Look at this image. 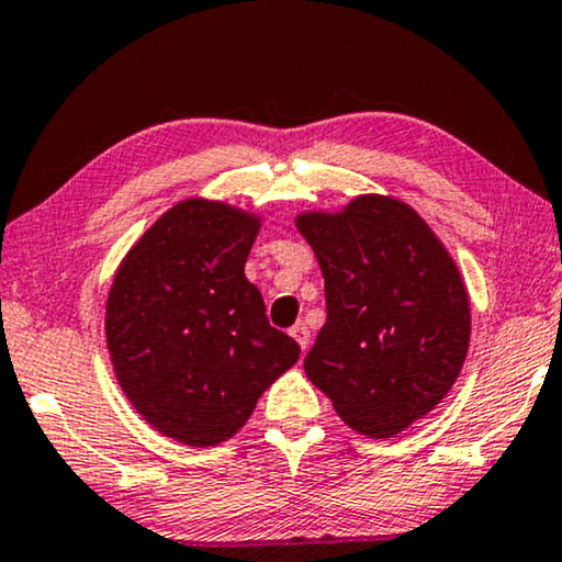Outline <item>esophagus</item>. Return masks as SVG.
<instances>
[{
	"mask_svg": "<svg viewBox=\"0 0 562 562\" xmlns=\"http://www.w3.org/2000/svg\"><path fill=\"white\" fill-rule=\"evenodd\" d=\"M289 333H291V338H294L296 344H299V348H302V351H307V346H310V327L304 325V323H296Z\"/></svg>",
	"mask_w": 562,
	"mask_h": 562,
	"instance_id": "obj_1",
	"label": "esophagus"
}]
</instances>
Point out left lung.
<instances>
[{"mask_svg":"<svg viewBox=\"0 0 562 562\" xmlns=\"http://www.w3.org/2000/svg\"><path fill=\"white\" fill-rule=\"evenodd\" d=\"M327 319L304 371L353 431L387 439L434 411L470 348V296L434 229L392 195L302 211Z\"/></svg>","mask_w":562,"mask_h":562,"instance_id":"obj_1","label":"left lung"}]
</instances>
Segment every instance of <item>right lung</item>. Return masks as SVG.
I'll return each mask as SVG.
<instances>
[{
    "label": "right lung",
    "mask_w": 562,
    "mask_h": 562,
    "mask_svg": "<svg viewBox=\"0 0 562 562\" xmlns=\"http://www.w3.org/2000/svg\"><path fill=\"white\" fill-rule=\"evenodd\" d=\"M258 232L252 211L186 199L136 239L108 291L105 340L123 395L188 447L232 439L299 359L245 276Z\"/></svg>",
    "instance_id": "1"
}]
</instances>
